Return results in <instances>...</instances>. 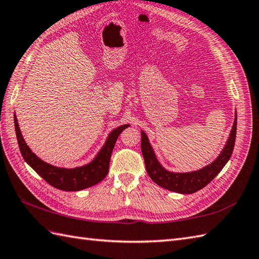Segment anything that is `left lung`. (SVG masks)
Masks as SVG:
<instances>
[{"instance_id": "left-lung-1", "label": "left lung", "mask_w": 259, "mask_h": 259, "mask_svg": "<svg viewBox=\"0 0 259 259\" xmlns=\"http://www.w3.org/2000/svg\"><path fill=\"white\" fill-rule=\"evenodd\" d=\"M236 116L237 115L235 111L234 122L233 125H232L227 143L224 144L222 151L217 156L215 160L199 169L191 171H182V173H180V171L168 170L163 166L160 161L157 160L155 152L153 148H152L147 134L143 130H141V151L144 157L145 168H147L151 180L157 184L158 186L170 191H174V193L184 195L194 194L196 191L207 186L222 170L225 164L229 162L232 152H233L236 138Z\"/></svg>"}]
</instances>
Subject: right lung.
<instances>
[{
  "label": "right lung",
  "mask_w": 259,
  "mask_h": 259,
  "mask_svg": "<svg viewBox=\"0 0 259 259\" xmlns=\"http://www.w3.org/2000/svg\"><path fill=\"white\" fill-rule=\"evenodd\" d=\"M14 123L19 151H21L25 162L51 186L64 191L83 190L102 182L108 173L110 156L118 137L125 128L130 127V124L119 125L110 132L107 140L94 157V160L82 165V166L68 168L55 166V165H51L38 157L25 142L21 129H19L16 115H14Z\"/></svg>",
  "instance_id": "right-lung-1"
}]
</instances>
